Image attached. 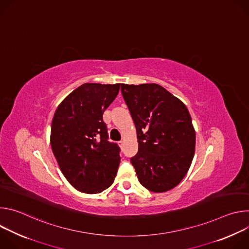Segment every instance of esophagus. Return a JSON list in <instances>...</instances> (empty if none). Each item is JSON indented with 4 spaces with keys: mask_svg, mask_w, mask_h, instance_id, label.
Segmentation results:
<instances>
[{
    "mask_svg": "<svg viewBox=\"0 0 249 249\" xmlns=\"http://www.w3.org/2000/svg\"><path fill=\"white\" fill-rule=\"evenodd\" d=\"M118 145H119L120 147H122V146H123V141H119V142H118Z\"/></svg>",
    "mask_w": 249,
    "mask_h": 249,
    "instance_id": "obj_1",
    "label": "esophagus"
}]
</instances>
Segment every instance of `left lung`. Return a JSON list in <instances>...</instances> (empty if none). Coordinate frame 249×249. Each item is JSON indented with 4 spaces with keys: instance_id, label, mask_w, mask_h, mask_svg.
Listing matches in <instances>:
<instances>
[{
    "instance_id": "1",
    "label": "left lung",
    "mask_w": 249,
    "mask_h": 249,
    "mask_svg": "<svg viewBox=\"0 0 249 249\" xmlns=\"http://www.w3.org/2000/svg\"><path fill=\"white\" fill-rule=\"evenodd\" d=\"M134 120L139 151L131 158L140 183L161 193L186 175L195 151V130L185 104L157 84L121 85Z\"/></svg>"
}]
</instances>
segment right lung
I'll return each instance as SVG.
<instances>
[{
    "mask_svg": "<svg viewBox=\"0 0 249 249\" xmlns=\"http://www.w3.org/2000/svg\"><path fill=\"white\" fill-rule=\"evenodd\" d=\"M119 89L120 84H84L55 111L51 148L67 180L81 192L100 193L114 181L120 148L108 141L102 115Z\"/></svg>",
    "mask_w": 249,
    "mask_h": 249,
    "instance_id": "right-lung-1",
    "label": "right lung"
}]
</instances>
